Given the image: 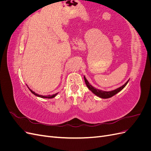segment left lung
<instances>
[{
  "label": "left lung",
  "mask_w": 151,
  "mask_h": 151,
  "mask_svg": "<svg viewBox=\"0 0 151 151\" xmlns=\"http://www.w3.org/2000/svg\"><path fill=\"white\" fill-rule=\"evenodd\" d=\"M84 79L85 83H86L87 87H88V89L91 91V92H92L93 94H94L96 96H98L99 98H101L103 99L109 98L113 96L114 95H115L118 93H119L120 91H121L123 88H125L126 85L127 84V83H129V80H128L123 86H122L121 87H120V88H118L115 90L110 91H102L101 89H98L95 88L94 87H93L92 85L90 84L88 81L86 79L85 76H84Z\"/></svg>",
  "instance_id": "8db88e82"
}]
</instances>
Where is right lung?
<instances>
[{
    "mask_svg": "<svg viewBox=\"0 0 151 151\" xmlns=\"http://www.w3.org/2000/svg\"><path fill=\"white\" fill-rule=\"evenodd\" d=\"M26 86H28V89H29V91H31V92L33 93L34 95H35L36 96H38V97H40V98H48V99H51V98H55L56 96L57 95V94L58 93H56V94H52V95H47V96H43V95H40V94H37V93H36L35 92H34V91H33V90H31L29 87H28V86L26 84Z\"/></svg>",
    "mask_w": 151,
    "mask_h": 151,
    "instance_id": "1",
    "label": "right lung"
}]
</instances>
